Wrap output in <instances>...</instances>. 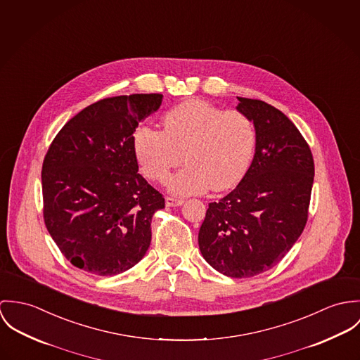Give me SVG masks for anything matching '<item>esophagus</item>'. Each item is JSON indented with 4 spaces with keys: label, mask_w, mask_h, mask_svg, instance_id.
Returning <instances> with one entry per match:
<instances>
[{
    "label": "esophagus",
    "mask_w": 360,
    "mask_h": 360,
    "mask_svg": "<svg viewBox=\"0 0 360 360\" xmlns=\"http://www.w3.org/2000/svg\"><path fill=\"white\" fill-rule=\"evenodd\" d=\"M181 204H184V200L182 199H174V198H167L165 199V205L167 207H178Z\"/></svg>",
    "instance_id": "obj_1"
}]
</instances>
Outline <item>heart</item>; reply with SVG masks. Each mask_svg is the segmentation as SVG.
I'll return each instance as SVG.
<instances>
[{
	"label": "heart",
	"instance_id": "b5f03b06",
	"mask_svg": "<svg viewBox=\"0 0 360 360\" xmlns=\"http://www.w3.org/2000/svg\"><path fill=\"white\" fill-rule=\"evenodd\" d=\"M164 131L141 127L134 134V150L142 172L165 182L185 161L168 186L179 196L235 188L254 158L257 131L240 110H224L207 101L189 99L164 116Z\"/></svg>",
	"mask_w": 360,
	"mask_h": 360
}]
</instances>
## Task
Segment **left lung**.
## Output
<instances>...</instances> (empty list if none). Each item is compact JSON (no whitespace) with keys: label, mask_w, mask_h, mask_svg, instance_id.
<instances>
[{"label":"left lung","mask_w":360,"mask_h":360,"mask_svg":"<svg viewBox=\"0 0 360 360\" xmlns=\"http://www.w3.org/2000/svg\"><path fill=\"white\" fill-rule=\"evenodd\" d=\"M238 99V110L257 131L255 155L236 189L208 204L199 247L214 269L240 279L274 268L301 236L315 164L309 145L279 109Z\"/></svg>","instance_id":"8db88e82"}]
</instances>
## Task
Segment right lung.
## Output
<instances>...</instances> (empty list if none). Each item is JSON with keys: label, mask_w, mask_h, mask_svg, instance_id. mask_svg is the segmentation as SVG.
Wrapping results in <instances>:
<instances>
[{"label": "right lung", "mask_w": 360, "mask_h": 360, "mask_svg": "<svg viewBox=\"0 0 360 360\" xmlns=\"http://www.w3.org/2000/svg\"><path fill=\"white\" fill-rule=\"evenodd\" d=\"M161 94L101 99L68 121L42 162V215L76 268L113 276L132 268L152 240L164 198L138 174L134 132L159 110Z\"/></svg>", "instance_id": "obj_1"}]
</instances>
